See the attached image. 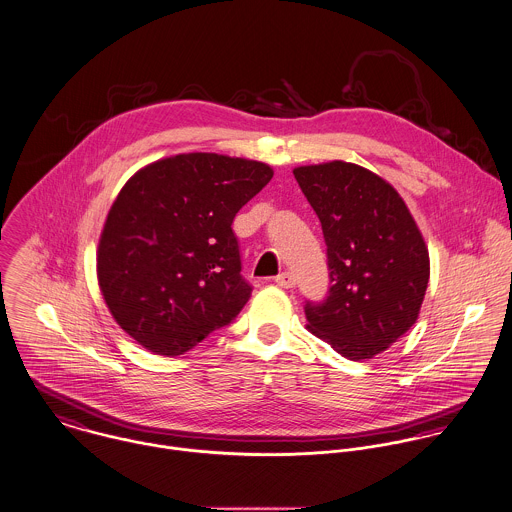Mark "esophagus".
Returning <instances> with one entry per match:
<instances>
[{
	"instance_id": "esophagus-1",
	"label": "esophagus",
	"mask_w": 512,
	"mask_h": 512,
	"mask_svg": "<svg viewBox=\"0 0 512 512\" xmlns=\"http://www.w3.org/2000/svg\"><path fill=\"white\" fill-rule=\"evenodd\" d=\"M275 281H277L281 288H292L294 286V277L290 273H281Z\"/></svg>"
}]
</instances>
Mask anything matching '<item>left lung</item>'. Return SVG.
<instances>
[{"label":"left lung","mask_w":512,"mask_h":512,"mask_svg":"<svg viewBox=\"0 0 512 512\" xmlns=\"http://www.w3.org/2000/svg\"><path fill=\"white\" fill-rule=\"evenodd\" d=\"M320 218L330 294L306 304V328L351 361L373 359L418 320L430 255L402 196L379 174L345 161L296 167Z\"/></svg>","instance_id":"1"}]
</instances>
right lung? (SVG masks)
<instances>
[{
    "mask_svg": "<svg viewBox=\"0 0 512 512\" xmlns=\"http://www.w3.org/2000/svg\"><path fill=\"white\" fill-rule=\"evenodd\" d=\"M261 161L180 153L135 172L108 212L96 253L117 326L155 355L192 349L241 312L233 218L269 180Z\"/></svg>",
    "mask_w": 512,
    "mask_h": 512,
    "instance_id": "1",
    "label": "right lung"
}]
</instances>
